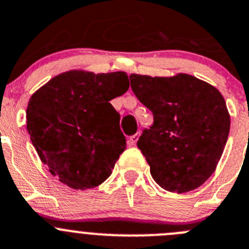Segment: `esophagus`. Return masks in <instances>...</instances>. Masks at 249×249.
Segmentation results:
<instances>
[{
	"mask_svg": "<svg viewBox=\"0 0 249 249\" xmlns=\"http://www.w3.org/2000/svg\"><path fill=\"white\" fill-rule=\"evenodd\" d=\"M139 136H140V132H136L135 135L130 136V139H129V142L131 143V145H135V143L138 142V140H139Z\"/></svg>",
	"mask_w": 249,
	"mask_h": 249,
	"instance_id": "34e87169",
	"label": "esophagus"
}]
</instances>
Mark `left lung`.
Masks as SVG:
<instances>
[{"label": "left lung", "instance_id": "obj_1", "mask_svg": "<svg viewBox=\"0 0 249 249\" xmlns=\"http://www.w3.org/2000/svg\"><path fill=\"white\" fill-rule=\"evenodd\" d=\"M132 92L153 114L138 147L155 182L187 193L215 172L230 132V114L217 88L194 76L130 75Z\"/></svg>", "mask_w": 249, "mask_h": 249}]
</instances>
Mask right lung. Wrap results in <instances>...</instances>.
<instances>
[{
	"label": "right lung",
	"instance_id": "right-lung-1",
	"mask_svg": "<svg viewBox=\"0 0 249 249\" xmlns=\"http://www.w3.org/2000/svg\"><path fill=\"white\" fill-rule=\"evenodd\" d=\"M129 89L125 72L71 70L30 97L27 130L41 162L72 189L96 188L126 148L120 115L109 102Z\"/></svg>",
	"mask_w": 249,
	"mask_h": 249
}]
</instances>
